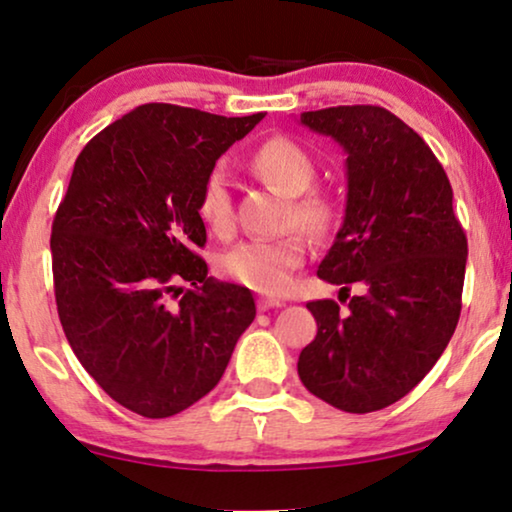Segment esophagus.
Listing matches in <instances>:
<instances>
[{
  "label": "esophagus",
  "instance_id": "1",
  "mask_svg": "<svg viewBox=\"0 0 512 512\" xmlns=\"http://www.w3.org/2000/svg\"><path fill=\"white\" fill-rule=\"evenodd\" d=\"M258 310H261V312H265V310H275V307H282L284 303H282V300H277V298H258Z\"/></svg>",
  "mask_w": 512,
  "mask_h": 512
}]
</instances>
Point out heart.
Listing matches in <instances>:
<instances>
[{
    "label": "heart",
    "mask_w": 512,
    "mask_h": 512,
    "mask_svg": "<svg viewBox=\"0 0 512 512\" xmlns=\"http://www.w3.org/2000/svg\"><path fill=\"white\" fill-rule=\"evenodd\" d=\"M249 170L258 179L289 195L291 209L286 226H298L310 237H324L335 226V202L326 193L312 188L317 179V163L312 153L286 135H275L256 146L249 156ZM198 216L216 235L233 230V198L228 177L221 167H212L198 191ZM307 244L300 233H289L279 240L242 242L221 256L223 275L265 296L289 291L293 272L305 263Z\"/></svg>",
    "instance_id": "obj_1"
}]
</instances>
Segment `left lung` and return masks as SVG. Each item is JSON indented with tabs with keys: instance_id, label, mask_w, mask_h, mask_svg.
Returning a JSON list of instances; mask_svg holds the SVG:
<instances>
[{
	"instance_id": "1",
	"label": "left lung",
	"mask_w": 512,
	"mask_h": 512,
	"mask_svg": "<svg viewBox=\"0 0 512 512\" xmlns=\"http://www.w3.org/2000/svg\"><path fill=\"white\" fill-rule=\"evenodd\" d=\"M300 123L347 151V207L317 275L359 281L340 312L312 300L317 338L300 352L310 394L345 412H375L410 394L445 352L461 314L468 242L450 179L410 125L375 104L303 111ZM348 298V294H347Z\"/></svg>"
}]
</instances>
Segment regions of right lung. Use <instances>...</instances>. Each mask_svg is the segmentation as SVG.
<instances>
[{"instance_id": "obj_1", "label": "right lung", "mask_w": 512, "mask_h": 512, "mask_svg": "<svg viewBox=\"0 0 512 512\" xmlns=\"http://www.w3.org/2000/svg\"><path fill=\"white\" fill-rule=\"evenodd\" d=\"M263 116L142 104L76 158L51 233L58 317L88 375L137 415L209 394L256 317L249 289L207 277L198 191Z\"/></svg>"}]
</instances>
